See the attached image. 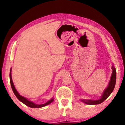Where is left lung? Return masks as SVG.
Listing matches in <instances>:
<instances>
[{
    "label": "left lung",
    "instance_id": "8db88e82",
    "mask_svg": "<svg viewBox=\"0 0 125 125\" xmlns=\"http://www.w3.org/2000/svg\"><path fill=\"white\" fill-rule=\"evenodd\" d=\"M112 73L110 77V80L109 81L108 86H107L102 93L101 97L98 100H85V99H82L81 101L83 103L87 105H98V104H101L103 102L109 95L111 94L113 91L114 87L116 83V70L115 67L114 66V64L112 65Z\"/></svg>",
    "mask_w": 125,
    "mask_h": 125
}]
</instances>
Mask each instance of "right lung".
Returning <instances> with one entry per match:
<instances>
[{
  "mask_svg": "<svg viewBox=\"0 0 125 125\" xmlns=\"http://www.w3.org/2000/svg\"><path fill=\"white\" fill-rule=\"evenodd\" d=\"M10 83H11V86L12 88V89L13 93H14L15 95H16V97L18 98L19 100L20 101V102H21L22 103H23L24 104H25V105L28 106L30 107H32V108H40V107H42L44 106H45L49 104H50L51 102H52L53 101L54 98H52L49 100L48 101L46 102V103L44 104H36L33 102L32 101H31L28 100V99L25 97L21 96V95H20V94L18 93V92L17 91V90L15 88V87L14 86V84H13V83L12 81V76H11V68L10 69Z\"/></svg>",
  "mask_w": 125,
  "mask_h": 125,
  "instance_id": "1",
  "label": "right lung"
}]
</instances>
